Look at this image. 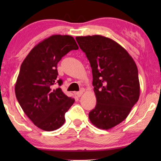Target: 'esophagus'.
I'll list each match as a JSON object with an SVG mask.
<instances>
[{
    "instance_id": "1",
    "label": "esophagus",
    "mask_w": 161,
    "mask_h": 161,
    "mask_svg": "<svg viewBox=\"0 0 161 161\" xmlns=\"http://www.w3.org/2000/svg\"><path fill=\"white\" fill-rule=\"evenodd\" d=\"M83 92H84V91H83V90H80V91L78 92H77V93H76L77 96H78V97H80V96L82 95V94H83Z\"/></svg>"
}]
</instances>
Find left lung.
Instances as JSON below:
<instances>
[{
    "label": "left lung",
    "mask_w": 161,
    "mask_h": 161,
    "mask_svg": "<svg viewBox=\"0 0 161 161\" xmlns=\"http://www.w3.org/2000/svg\"><path fill=\"white\" fill-rule=\"evenodd\" d=\"M92 69L95 108L89 114L97 128L109 130L124 121L138 102L140 83L138 68L126 50L101 35L77 36Z\"/></svg>",
    "instance_id": "8db88e82"
}]
</instances>
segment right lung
I'll return each instance as SVG.
<instances>
[{
    "label": "right lung",
    "mask_w": 161,
    "mask_h": 161,
    "mask_svg": "<svg viewBox=\"0 0 161 161\" xmlns=\"http://www.w3.org/2000/svg\"><path fill=\"white\" fill-rule=\"evenodd\" d=\"M69 35H53L37 44L22 63L15 83V95L28 118L43 130L53 131L64 124L65 113L75 99L64 94L57 82V64L72 50H78Z\"/></svg>",
    "instance_id": "obj_1"
}]
</instances>
